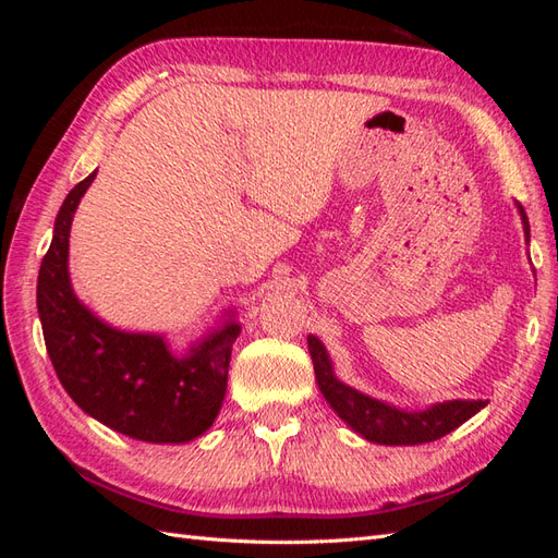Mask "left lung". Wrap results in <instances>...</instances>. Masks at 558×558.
I'll list each match as a JSON object with an SVG mask.
<instances>
[{"label":"left lung","instance_id":"obj_1","mask_svg":"<svg viewBox=\"0 0 558 558\" xmlns=\"http://www.w3.org/2000/svg\"><path fill=\"white\" fill-rule=\"evenodd\" d=\"M518 206L520 220H523L525 242H530V222L525 208ZM310 342V354L314 362V374L318 390H322L326 402L338 417L345 422L352 432H357L362 438L381 446H417L429 444L450 434L462 422H468L472 414H477L482 408H487V400H446L429 405L426 410H400L388 405L384 400L364 396L352 386L342 384L333 372L324 342L316 336L306 338Z\"/></svg>","mask_w":558,"mask_h":558}]
</instances>
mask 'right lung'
<instances>
[{
	"label": "right lung",
	"mask_w": 558,
	"mask_h": 558,
	"mask_svg": "<svg viewBox=\"0 0 558 558\" xmlns=\"http://www.w3.org/2000/svg\"><path fill=\"white\" fill-rule=\"evenodd\" d=\"M96 172L66 194L40 264L38 314L47 354L71 400L93 420L136 441H194L222 408L242 326L228 312L222 326L174 354L165 336L114 328L76 298L69 278V232Z\"/></svg>",
	"instance_id": "obj_1"
}]
</instances>
